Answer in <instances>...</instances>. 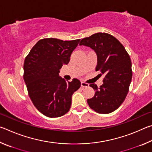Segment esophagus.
<instances>
[{
  "instance_id": "obj_1",
  "label": "esophagus",
  "mask_w": 152,
  "mask_h": 152,
  "mask_svg": "<svg viewBox=\"0 0 152 152\" xmlns=\"http://www.w3.org/2000/svg\"><path fill=\"white\" fill-rule=\"evenodd\" d=\"M88 84H87L84 82H81V87H82V88H86V87H88Z\"/></svg>"
}]
</instances>
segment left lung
<instances>
[{"label":"left lung","instance_id":"1","mask_svg":"<svg viewBox=\"0 0 152 152\" xmlns=\"http://www.w3.org/2000/svg\"><path fill=\"white\" fill-rule=\"evenodd\" d=\"M80 45L92 49L97 56L96 71L104 75L100 87L91 84L94 96L87 100L89 107L96 113L108 114L121 104L129 92L132 79V61L123 45L113 35L97 33L82 39Z\"/></svg>","mask_w":152,"mask_h":152}]
</instances>
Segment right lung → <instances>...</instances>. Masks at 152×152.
I'll use <instances>...</instances> for the list:
<instances>
[{
    "label": "right lung",
    "instance_id": "obj_1",
    "mask_svg": "<svg viewBox=\"0 0 152 152\" xmlns=\"http://www.w3.org/2000/svg\"><path fill=\"white\" fill-rule=\"evenodd\" d=\"M80 39L63 41L46 38L38 41L25 58L23 78L29 97L39 112L48 117L69 111L72 96L80 87L79 80L66 82L59 76Z\"/></svg>",
    "mask_w": 152,
    "mask_h": 152
}]
</instances>
